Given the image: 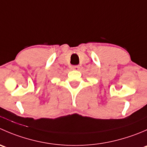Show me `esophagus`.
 <instances>
[{
  "mask_svg": "<svg viewBox=\"0 0 147 147\" xmlns=\"http://www.w3.org/2000/svg\"><path fill=\"white\" fill-rule=\"evenodd\" d=\"M72 69L73 70H78L80 69V66L79 65H74V66L72 67Z\"/></svg>",
  "mask_w": 147,
  "mask_h": 147,
  "instance_id": "esophagus-1",
  "label": "esophagus"
}]
</instances>
